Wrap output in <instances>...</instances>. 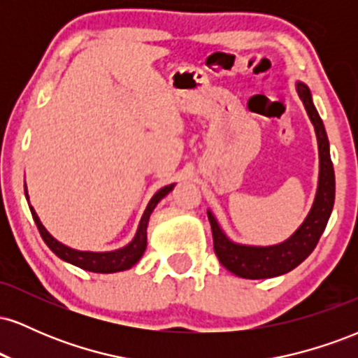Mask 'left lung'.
<instances>
[{
	"instance_id": "8db88e82",
	"label": "left lung",
	"mask_w": 358,
	"mask_h": 358,
	"mask_svg": "<svg viewBox=\"0 0 358 358\" xmlns=\"http://www.w3.org/2000/svg\"><path fill=\"white\" fill-rule=\"evenodd\" d=\"M296 92L303 101L308 117L315 127L316 141H318V187L316 195L308 212L306 219L299 225L293 236L274 245H248L239 244L229 239L227 234L222 231L219 220L212 210H207L210 220L213 249L217 257L225 269L231 271L239 278L245 279H268L289 273L313 252L320 237L327 227L335 202V171L330 158V143L327 131L318 110L313 104L310 89L303 82H296Z\"/></svg>"
}]
</instances>
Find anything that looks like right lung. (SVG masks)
<instances>
[{
	"instance_id": "add662e5",
	"label": "right lung",
	"mask_w": 358,
	"mask_h": 358,
	"mask_svg": "<svg viewBox=\"0 0 358 358\" xmlns=\"http://www.w3.org/2000/svg\"><path fill=\"white\" fill-rule=\"evenodd\" d=\"M176 183L166 185L163 187L162 190H158L151 196L150 203H148L145 213H143L141 220H139L138 231L134 234L133 241L129 244L124 245V248L116 249V250H106V252H92V250H79V249H72L69 245L62 244L60 241H57L55 237L52 236L47 229L43 227V224L40 222L38 215H36L35 208L30 205L31 215H34V220L38 227L40 236L45 241V244L50 248V250L55 254L57 257H60L62 261L69 262V264L77 266V268L90 271V273H101V274H110V273H119V271H126L131 269L134 264L143 257L146 250V244H148V222H150V215L153 213L155 207L158 205V202L175 188ZM24 196L28 200V192H27V185H24Z\"/></svg>"
}]
</instances>
